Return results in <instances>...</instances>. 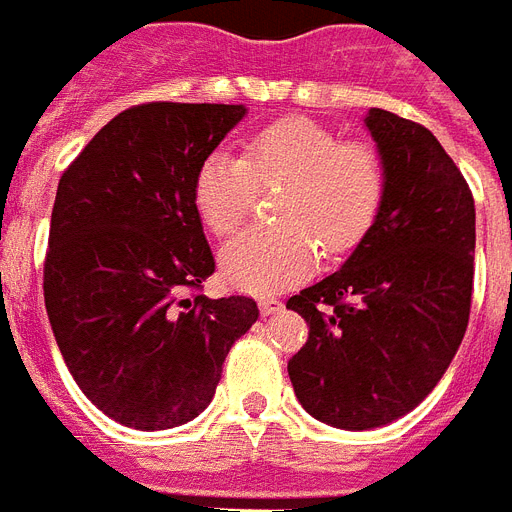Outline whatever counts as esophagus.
<instances>
[{
  "label": "esophagus",
  "mask_w": 512,
  "mask_h": 512,
  "mask_svg": "<svg viewBox=\"0 0 512 512\" xmlns=\"http://www.w3.org/2000/svg\"><path fill=\"white\" fill-rule=\"evenodd\" d=\"M259 310L264 315H272V313H278V310H283V302H280L278 297H261Z\"/></svg>",
  "instance_id": "34e87169"
}]
</instances>
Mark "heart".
Here are the masks:
<instances>
[{"label": "heart", "instance_id": "obj_1", "mask_svg": "<svg viewBox=\"0 0 512 512\" xmlns=\"http://www.w3.org/2000/svg\"><path fill=\"white\" fill-rule=\"evenodd\" d=\"M280 188L275 226L237 234L221 251L229 286L270 294L305 280L321 248L329 259L356 251L386 197V161L372 142L283 118L245 140L240 159L210 153L194 172L191 199L215 237H229L251 215L259 191Z\"/></svg>", "mask_w": 512, "mask_h": 512}]
</instances>
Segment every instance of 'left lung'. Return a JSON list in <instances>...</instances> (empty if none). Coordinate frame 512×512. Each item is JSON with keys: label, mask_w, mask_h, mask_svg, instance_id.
<instances>
[{"label": "left lung", "mask_w": 512, "mask_h": 512, "mask_svg": "<svg viewBox=\"0 0 512 512\" xmlns=\"http://www.w3.org/2000/svg\"><path fill=\"white\" fill-rule=\"evenodd\" d=\"M367 129L386 161L378 221L340 270L286 302L310 326L291 386L337 429H375L424 402L467 332L475 275V199L443 145L380 107Z\"/></svg>", "instance_id": "1"}]
</instances>
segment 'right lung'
Masks as SVG:
<instances>
[{"label": "right lung", "mask_w": 512, "mask_h": 512, "mask_svg": "<svg viewBox=\"0 0 512 512\" xmlns=\"http://www.w3.org/2000/svg\"><path fill=\"white\" fill-rule=\"evenodd\" d=\"M242 105L145 102L102 126L59 180L42 272L53 337L80 391L142 432L197 418L259 307L207 299L215 259L194 172Z\"/></svg>", "instance_id": "1"}]
</instances>
